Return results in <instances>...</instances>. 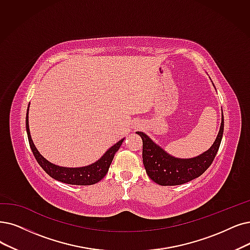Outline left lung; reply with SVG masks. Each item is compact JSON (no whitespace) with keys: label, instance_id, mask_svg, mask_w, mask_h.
<instances>
[{"label":"left lung","instance_id":"obj_1","mask_svg":"<svg viewBox=\"0 0 250 250\" xmlns=\"http://www.w3.org/2000/svg\"><path fill=\"white\" fill-rule=\"evenodd\" d=\"M143 139V160L149 178L160 186L183 185L203 174L211 165L221 146L224 133V116L219 132L211 147L192 159H177L168 155L144 132H136Z\"/></svg>","mask_w":250,"mask_h":250}]
</instances>
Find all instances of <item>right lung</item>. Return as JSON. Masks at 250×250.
Here are the masks:
<instances>
[{
    "instance_id": "right-lung-1",
    "label": "right lung",
    "mask_w": 250,
    "mask_h": 250,
    "mask_svg": "<svg viewBox=\"0 0 250 250\" xmlns=\"http://www.w3.org/2000/svg\"><path fill=\"white\" fill-rule=\"evenodd\" d=\"M28 109L26 112V120H25V127L27 132V138L29 146L32 148V152L37 160L39 165L41 166L44 171L51 176L52 178L56 179L64 184L68 185H77V186H90L98 183L99 181L105 176L106 172L108 171L109 165H111L114 156L117 153L118 149L121 146L124 138L119 141L116 145H114L112 147L108 148V151L98 160L97 162L80 168H67V167H61L50 163L49 161L38 152L36 148L31 134H29V128H28V117H27Z\"/></svg>"
}]
</instances>
